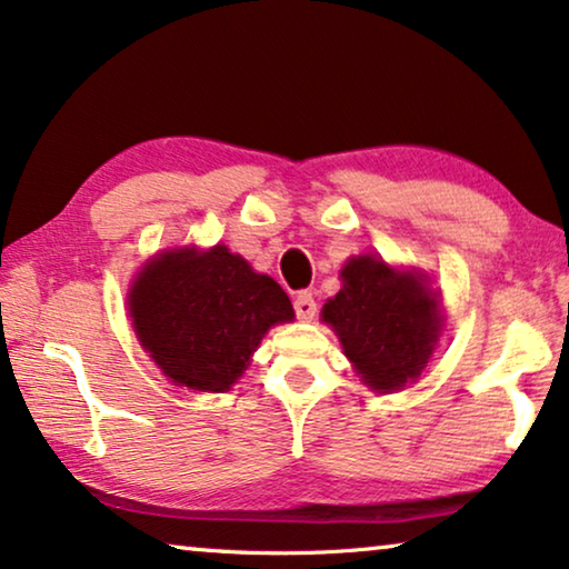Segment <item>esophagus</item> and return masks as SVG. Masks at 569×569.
<instances>
[{
    "label": "esophagus",
    "mask_w": 569,
    "mask_h": 569,
    "mask_svg": "<svg viewBox=\"0 0 569 569\" xmlns=\"http://www.w3.org/2000/svg\"><path fill=\"white\" fill-rule=\"evenodd\" d=\"M295 313H298V319L302 321H311L316 316V298L311 290H300L298 295H295Z\"/></svg>",
    "instance_id": "34e87169"
}]
</instances>
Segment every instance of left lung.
I'll return each instance as SVG.
<instances>
[{
    "label": "left lung",
    "instance_id": "1",
    "mask_svg": "<svg viewBox=\"0 0 569 569\" xmlns=\"http://www.w3.org/2000/svg\"><path fill=\"white\" fill-rule=\"evenodd\" d=\"M321 316L376 392H392L416 379L439 337L437 295L420 277L395 271L371 256L345 263L342 290Z\"/></svg>",
    "mask_w": 569,
    "mask_h": 569
}]
</instances>
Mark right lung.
<instances>
[{
  "label": "right lung",
  "mask_w": 569,
  "mask_h": 569,
  "mask_svg": "<svg viewBox=\"0 0 569 569\" xmlns=\"http://www.w3.org/2000/svg\"><path fill=\"white\" fill-rule=\"evenodd\" d=\"M130 316L167 379L198 392H224L269 327L295 313L274 279L213 246L206 253L169 250L146 263L132 284Z\"/></svg>",
  "instance_id": "add662e5"
}]
</instances>
